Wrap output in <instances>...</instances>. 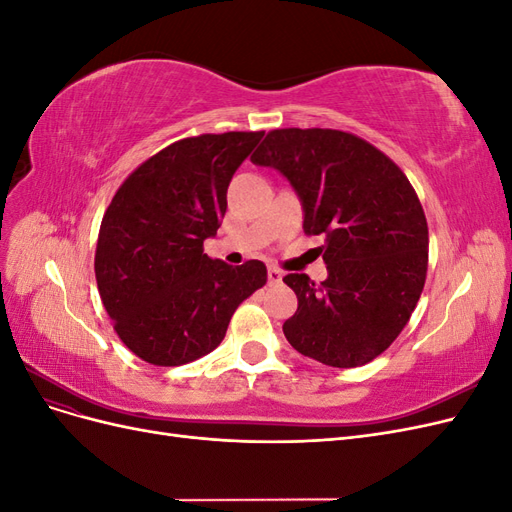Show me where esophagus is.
<instances>
[{"instance_id":"34e87169","label":"esophagus","mask_w":512,"mask_h":512,"mask_svg":"<svg viewBox=\"0 0 512 512\" xmlns=\"http://www.w3.org/2000/svg\"><path fill=\"white\" fill-rule=\"evenodd\" d=\"M267 277H269V284H280V282H282V277H284V273H282L280 269H277V267H269Z\"/></svg>"}]
</instances>
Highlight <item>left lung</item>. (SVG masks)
<instances>
[{
    "label": "left lung",
    "instance_id": "1",
    "mask_svg": "<svg viewBox=\"0 0 512 512\" xmlns=\"http://www.w3.org/2000/svg\"><path fill=\"white\" fill-rule=\"evenodd\" d=\"M303 203V230L324 235L329 277L288 273L299 307L290 346L329 367L374 361L404 331L427 277L429 230L408 177L363 138L329 128L271 130L254 151Z\"/></svg>",
    "mask_w": 512,
    "mask_h": 512
}]
</instances>
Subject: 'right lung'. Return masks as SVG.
<instances>
[{
  "instance_id": "add662e5",
  "label": "right lung",
  "mask_w": 512,
  "mask_h": 512,
  "mask_svg": "<svg viewBox=\"0 0 512 512\" xmlns=\"http://www.w3.org/2000/svg\"><path fill=\"white\" fill-rule=\"evenodd\" d=\"M265 132L181 138L138 166L108 205L96 282L126 348L160 367L222 344L235 309L267 284V267L203 254L226 213L228 183Z\"/></svg>"
}]
</instances>
